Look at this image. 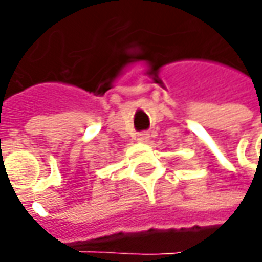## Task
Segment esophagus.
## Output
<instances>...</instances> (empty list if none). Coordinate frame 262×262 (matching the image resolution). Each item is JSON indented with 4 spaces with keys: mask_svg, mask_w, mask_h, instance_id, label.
Here are the masks:
<instances>
[{
    "mask_svg": "<svg viewBox=\"0 0 262 262\" xmlns=\"http://www.w3.org/2000/svg\"><path fill=\"white\" fill-rule=\"evenodd\" d=\"M150 138V134L146 133V131H143V133H138V140H141V141H147Z\"/></svg>",
    "mask_w": 262,
    "mask_h": 262,
    "instance_id": "obj_1",
    "label": "esophagus"
}]
</instances>
